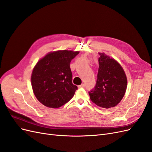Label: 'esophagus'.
Listing matches in <instances>:
<instances>
[{
    "label": "esophagus",
    "mask_w": 152,
    "mask_h": 152,
    "mask_svg": "<svg viewBox=\"0 0 152 152\" xmlns=\"http://www.w3.org/2000/svg\"><path fill=\"white\" fill-rule=\"evenodd\" d=\"M78 87H79V88H83V87H85V85H84V84H82L81 85L79 86Z\"/></svg>",
    "instance_id": "esophagus-1"
}]
</instances>
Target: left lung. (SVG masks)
Returning a JSON list of instances; mask_svg holds the SVG:
<instances>
[{"mask_svg": "<svg viewBox=\"0 0 152 152\" xmlns=\"http://www.w3.org/2000/svg\"><path fill=\"white\" fill-rule=\"evenodd\" d=\"M99 54L97 80L89 94L96 105L110 108L115 107L123 98L127 89V77L117 61L104 53Z\"/></svg>", "mask_w": 152, "mask_h": 152, "instance_id": "obj_1", "label": "left lung"}]
</instances>
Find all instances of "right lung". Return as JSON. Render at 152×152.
<instances>
[{"mask_svg": "<svg viewBox=\"0 0 152 152\" xmlns=\"http://www.w3.org/2000/svg\"><path fill=\"white\" fill-rule=\"evenodd\" d=\"M79 52L58 50L38 61L31 77L35 97L44 106L59 108L74 96L77 86L72 84L70 62Z\"/></svg>", "mask_w": 152, "mask_h": 152, "instance_id": "right-lung-1", "label": "right lung"}]
</instances>
